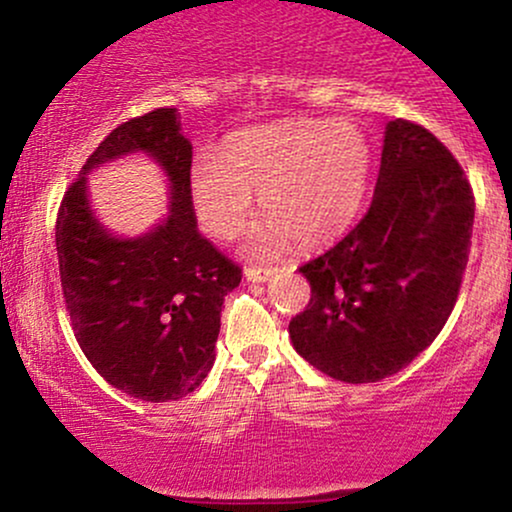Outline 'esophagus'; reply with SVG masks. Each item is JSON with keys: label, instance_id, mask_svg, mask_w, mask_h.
<instances>
[{"label": "esophagus", "instance_id": "34e87169", "mask_svg": "<svg viewBox=\"0 0 512 512\" xmlns=\"http://www.w3.org/2000/svg\"><path fill=\"white\" fill-rule=\"evenodd\" d=\"M272 274H274V269H262V267H248V269H245V276H248V281H255V284H260V281H267Z\"/></svg>", "mask_w": 512, "mask_h": 512}]
</instances>
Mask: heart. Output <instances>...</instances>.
<instances>
[{"label":"heart","instance_id":"1","mask_svg":"<svg viewBox=\"0 0 512 512\" xmlns=\"http://www.w3.org/2000/svg\"><path fill=\"white\" fill-rule=\"evenodd\" d=\"M370 146L351 122H284L243 132L226 154L202 151L190 168V192L204 226L219 238L243 233L262 197L267 226L257 252L296 240L315 250L351 228L370 178Z\"/></svg>","mask_w":512,"mask_h":512}]
</instances>
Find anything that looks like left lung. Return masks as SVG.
Wrapping results in <instances>:
<instances>
[{"mask_svg": "<svg viewBox=\"0 0 512 512\" xmlns=\"http://www.w3.org/2000/svg\"><path fill=\"white\" fill-rule=\"evenodd\" d=\"M472 226V185L448 146L416 122L392 120L363 219L298 267L310 281V301L289 325L298 354L354 385L402 370L455 308Z\"/></svg>", "mask_w": 512, "mask_h": 512, "instance_id": "obj_1", "label": "left lung"}]
</instances>
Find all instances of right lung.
Listing matches in <instances>:
<instances>
[{
  "mask_svg": "<svg viewBox=\"0 0 512 512\" xmlns=\"http://www.w3.org/2000/svg\"><path fill=\"white\" fill-rule=\"evenodd\" d=\"M144 150L171 180V216L142 239H113L87 209L85 173ZM192 144L175 108L117 125L64 192L55 243L62 296L81 351L117 390L170 402L195 392L214 366L221 305L243 279L197 231L190 192Z\"/></svg>",
  "mask_w": 512,
  "mask_h": 512,
  "instance_id": "add662e5",
  "label": "right lung"
}]
</instances>
